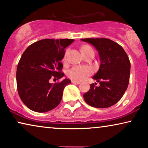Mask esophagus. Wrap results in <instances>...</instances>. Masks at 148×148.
Wrapping results in <instances>:
<instances>
[{
  "label": "esophagus",
  "mask_w": 148,
  "mask_h": 148,
  "mask_svg": "<svg viewBox=\"0 0 148 148\" xmlns=\"http://www.w3.org/2000/svg\"><path fill=\"white\" fill-rule=\"evenodd\" d=\"M71 83H72V84H77V85L80 84L79 82H76V81H74V80H72Z\"/></svg>",
  "instance_id": "esophagus-1"
}]
</instances>
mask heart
I'll list each match as a JSON object with an SVG mask.
<instances>
[{"mask_svg": "<svg viewBox=\"0 0 148 148\" xmlns=\"http://www.w3.org/2000/svg\"><path fill=\"white\" fill-rule=\"evenodd\" d=\"M90 50H93L90 46L85 45L82 46V54L87 52ZM66 58V56H64V60ZM92 73V69L90 67L86 66H75L69 70L67 73L68 76L71 79L76 81V82H81L84 80L88 76H90Z\"/></svg>", "mask_w": 148, "mask_h": 148, "instance_id": "heart-1", "label": "heart"}]
</instances>
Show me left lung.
Segmentation results:
<instances>
[{
	"label": "left lung",
	"mask_w": 148,
	"mask_h": 148,
	"mask_svg": "<svg viewBox=\"0 0 148 148\" xmlns=\"http://www.w3.org/2000/svg\"><path fill=\"white\" fill-rule=\"evenodd\" d=\"M94 46L100 60L98 71L93 79L100 86L90 85L84 98L88 104L99 108H108L121 100L129 82L131 63L124 49L119 44L107 38L81 40Z\"/></svg>",
	"instance_id": "obj_1"
}]
</instances>
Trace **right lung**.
<instances>
[{"label":"right lung","mask_w":148,"mask_h":148,"mask_svg":"<svg viewBox=\"0 0 148 148\" xmlns=\"http://www.w3.org/2000/svg\"><path fill=\"white\" fill-rule=\"evenodd\" d=\"M73 42V39H44L24 51L18 63L16 79L19 97L27 108L45 112L60 104L64 87L71 80L64 79L54 84L49 80L64 76L60 60L64 49Z\"/></svg>","instance_id":"1"}]
</instances>
